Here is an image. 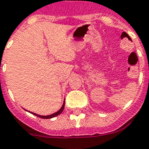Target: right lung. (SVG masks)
<instances>
[{
    "label": "right lung",
    "mask_w": 149,
    "mask_h": 149,
    "mask_svg": "<svg viewBox=\"0 0 149 149\" xmlns=\"http://www.w3.org/2000/svg\"><path fill=\"white\" fill-rule=\"evenodd\" d=\"M64 106H65V102H63L62 107H61L60 109L58 110L57 112H54V113H53V114H51V115H49V116H40V115H38V114H37V113H34V112H30V111H28V112H31V114L34 115V116H38L41 118H54V117L57 116H59L60 114H61L64 109ZM26 111H27V110H26Z\"/></svg>",
    "instance_id": "obj_1"
}]
</instances>
